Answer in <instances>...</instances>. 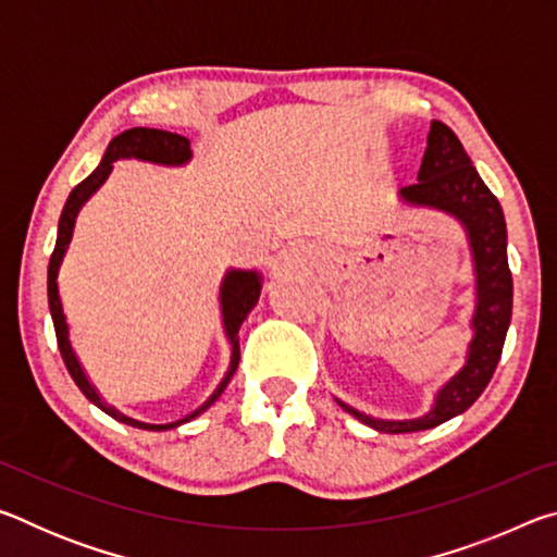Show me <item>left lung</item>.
Here are the masks:
<instances>
[{
  "instance_id": "1",
  "label": "left lung",
  "mask_w": 557,
  "mask_h": 557,
  "mask_svg": "<svg viewBox=\"0 0 557 557\" xmlns=\"http://www.w3.org/2000/svg\"><path fill=\"white\" fill-rule=\"evenodd\" d=\"M400 199L410 206L445 211L465 225L476 277V309L471 317L467 361L435 395L430 412L414 420H379L336 400L342 408L379 432L400 435L437 428L455 414L471 408L492 381L504 351L506 332L511 324L513 280L506 256V221L502 203L488 191L465 147L445 122L432 120L425 157H422L418 184L400 188Z\"/></svg>"
}]
</instances>
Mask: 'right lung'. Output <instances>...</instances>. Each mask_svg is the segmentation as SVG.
I'll return each instance as SVG.
<instances>
[{
    "instance_id": "right-lung-1",
    "label": "right lung",
    "mask_w": 557,
    "mask_h": 557,
    "mask_svg": "<svg viewBox=\"0 0 557 557\" xmlns=\"http://www.w3.org/2000/svg\"><path fill=\"white\" fill-rule=\"evenodd\" d=\"M117 159H143V162H152V164L182 166L188 162V159H191V145H188L186 137L174 135V132H166V129H149V127L125 129V132H120V135L108 145L106 154H102V162L98 164L96 172H92L88 178H83V182L73 188L69 201H65L63 211H61L59 238H55V248H53V256L49 262V309H51V319H53V329H55V342H59V351L63 356V363H65V369H69L71 379L75 381V385H78L81 393L86 395L92 405H98L102 412H108L110 418H115L120 422H125V425L139 428V430H154V432L174 430L178 425H184V422L194 420L196 414L209 410L211 405L219 400V395L225 391L228 381L233 379V373H235V369H238V361H240V344H238L240 342L238 338L240 324L245 322V317L250 314V309L258 305L262 277L256 270H228L225 272V277L221 282V314H223L225 336H228V342H231V366H228V373H225L223 381L219 383V388L213 391L211 398L206 400L201 408H196L191 414H186V418L176 420V422H166V425H149V422H139V420L127 418V414H122L120 410H115L112 405L102 400L98 391L92 388V383L88 381V375H86V371H83L78 356H75L73 346H71L69 322H65L63 305L59 297V270H61L65 250H69V243L73 238V228H75V219H78V211L83 209V203H86L102 184H106V178L112 172V162H117Z\"/></svg>"
}]
</instances>
